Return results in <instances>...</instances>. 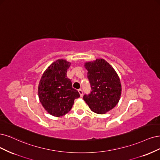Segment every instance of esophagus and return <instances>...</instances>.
Masks as SVG:
<instances>
[{"mask_svg":"<svg viewBox=\"0 0 160 160\" xmlns=\"http://www.w3.org/2000/svg\"><path fill=\"white\" fill-rule=\"evenodd\" d=\"M78 92H79V94H80V95L81 97H82V96H83V91H82V89H79V90H78Z\"/></svg>","mask_w":160,"mask_h":160,"instance_id":"esophagus-1","label":"esophagus"}]
</instances>
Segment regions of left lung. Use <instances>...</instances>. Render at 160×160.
Masks as SVG:
<instances>
[{
	"label": "left lung",
	"mask_w": 160,
	"mask_h": 160,
	"mask_svg": "<svg viewBox=\"0 0 160 160\" xmlns=\"http://www.w3.org/2000/svg\"><path fill=\"white\" fill-rule=\"evenodd\" d=\"M88 70L92 91L83 98L90 110L97 114H105L118 103L122 92L119 76L112 66L104 59H96L84 64Z\"/></svg>",
	"instance_id": "left-lung-1"
}]
</instances>
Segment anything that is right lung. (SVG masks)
I'll return each instance as SVG.
<instances>
[{
	"label": "right lung",
	"instance_id": "right-lung-1",
	"mask_svg": "<svg viewBox=\"0 0 160 160\" xmlns=\"http://www.w3.org/2000/svg\"><path fill=\"white\" fill-rule=\"evenodd\" d=\"M69 62L59 59L50 64L43 73L39 82L38 93L44 109L53 116L67 114L80 97L79 92L72 88L71 80L67 78Z\"/></svg>",
	"mask_w": 160,
	"mask_h": 160
}]
</instances>
